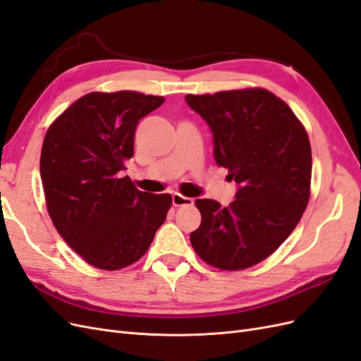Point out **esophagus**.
<instances>
[{
    "mask_svg": "<svg viewBox=\"0 0 361 361\" xmlns=\"http://www.w3.org/2000/svg\"><path fill=\"white\" fill-rule=\"evenodd\" d=\"M171 203H173V206L179 207V206H191L194 202H192V199L183 197V195H180V194H178V192H174V194L171 195Z\"/></svg>",
    "mask_w": 361,
    "mask_h": 361,
    "instance_id": "1",
    "label": "esophagus"
}]
</instances>
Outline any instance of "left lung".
Instances as JSON below:
<instances>
[{
  "mask_svg": "<svg viewBox=\"0 0 361 361\" xmlns=\"http://www.w3.org/2000/svg\"><path fill=\"white\" fill-rule=\"evenodd\" d=\"M185 101L209 125L214 159L238 185L227 207L195 200L202 223L190 235L192 248L224 271L253 267L286 241L309 203V135L290 108L264 89L187 94Z\"/></svg>",
  "mask_w": 361,
  "mask_h": 361,
  "instance_id": "1",
  "label": "left lung"
}]
</instances>
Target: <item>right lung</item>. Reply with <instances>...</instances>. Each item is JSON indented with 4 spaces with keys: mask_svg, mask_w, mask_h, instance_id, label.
Returning <instances> with one entry per match:
<instances>
[{
    "mask_svg": "<svg viewBox=\"0 0 361 361\" xmlns=\"http://www.w3.org/2000/svg\"><path fill=\"white\" fill-rule=\"evenodd\" d=\"M162 102L137 92H93L75 101L43 140L40 178L49 216L92 267L134 264L166 220L171 195L140 191L122 174L140 118Z\"/></svg>",
    "mask_w": 361,
    "mask_h": 361,
    "instance_id": "1",
    "label": "right lung"
}]
</instances>
